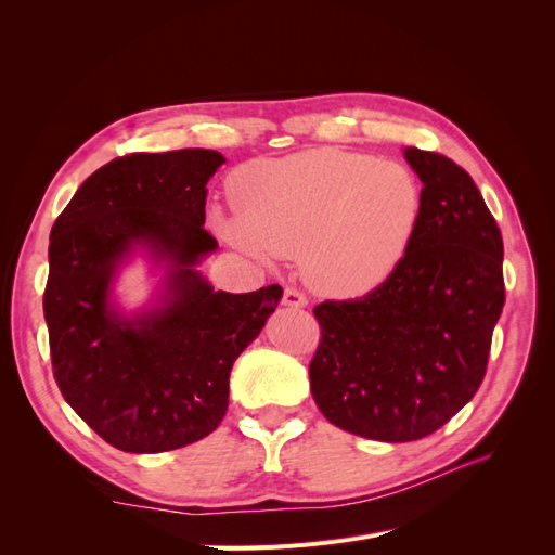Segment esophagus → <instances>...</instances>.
<instances>
[{
  "label": "esophagus",
  "instance_id": "obj_1",
  "mask_svg": "<svg viewBox=\"0 0 555 555\" xmlns=\"http://www.w3.org/2000/svg\"><path fill=\"white\" fill-rule=\"evenodd\" d=\"M282 304L287 306V308H306L308 306V298H306V294L300 292V289H296V287H287L284 289V294H282Z\"/></svg>",
  "mask_w": 555,
  "mask_h": 555
}]
</instances>
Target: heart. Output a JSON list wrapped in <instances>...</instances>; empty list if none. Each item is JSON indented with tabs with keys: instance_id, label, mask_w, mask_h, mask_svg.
I'll return each mask as SVG.
<instances>
[{
	"instance_id": "obj_1",
	"label": "heart",
	"mask_w": 555,
	"mask_h": 555,
	"mask_svg": "<svg viewBox=\"0 0 555 555\" xmlns=\"http://www.w3.org/2000/svg\"><path fill=\"white\" fill-rule=\"evenodd\" d=\"M229 194L238 215L212 212L227 238L259 257H300L310 284L333 296L389 278L422 215L405 166L335 147L247 162L231 173Z\"/></svg>"
}]
</instances>
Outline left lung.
Masks as SVG:
<instances>
[{
    "mask_svg": "<svg viewBox=\"0 0 555 555\" xmlns=\"http://www.w3.org/2000/svg\"><path fill=\"white\" fill-rule=\"evenodd\" d=\"M405 159L424 182L408 255L375 289L312 310L317 408L379 442L422 440L473 400L505 306L502 233L473 178L430 150Z\"/></svg>",
    "mask_w": 555,
    "mask_h": 555,
    "instance_id": "obj_1",
    "label": "left lung"
}]
</instances>
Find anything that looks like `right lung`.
I'll use <instances>...</instances> for the list:
<instances>
[{"label": "right lung", "mask_w": 555, "mask_h": 555, "mask_svg": "<svg viewBox=\"0 0 555 555\" xmlns=\"http://www.w3.org/2000/svg\"><path fill=\"white\" fill-rule=\"evenodd\" d=\"M215 150L131 153L80 184L50 231L43 314L64 400L99 438L159 453L212 433L229 408L233 361L275 312L282 287L215 292L194 263L217 247L206 224ZM133 244L171 258L170 304L125 320L107 292Z\"/></svg>", "instance_id": "add662e5"}]
</instances>
